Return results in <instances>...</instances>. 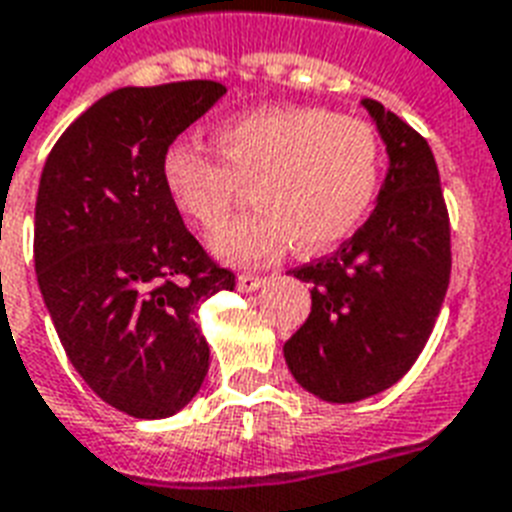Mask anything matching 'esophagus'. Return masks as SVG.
Segmentation results:
<instances>
[{"label": "esophagus", "instance_id": "esophagus-1", "mask_svg": "<svg viewBox=\"0 0 512 512\" xmlns=\"http://www.w3.org/2000/svg\"><path fill=\"white\" fill-rule=\"evenodd\" d=\"M267 283V277L261 275H251V272H243V275L237 277V288L243 293H251L256 291V288H261V285Z\"/></svg>", "mask_w": 512, "mask_h": 512}]
</instances>
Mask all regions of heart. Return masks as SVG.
<instances>
[{
	"instance_id": "obj_1",
	"label": "heart",
	"mask_w": 512,
	"mask_h": 512,
	"mask_svg": "<svg viewBox=\"0 0 512 512\" xmlns=\"http://www.w3.org/2000/svg\"><path fill=\"white\" fill-rule=\"evenodd\" d=\"M218 154L176 141L162 154V184L178 211L205 232L235 216L243 186L253 208L213 240L235 264L275 259L285 245L318 253L363 224L384 173L374 122L320 106H272L237 114L216 128Z\"/></svg>"
}]
</instances>
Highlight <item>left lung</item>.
Wrapping results in <instances>:
<instances>
[{"mask_svg": "<svg viewBox=\"0 0 512 512\" xmlns=\"http://www.w3.org/2000/svg\"><path fill=\"white\" fill-rule=\"evenodd\" d=\"M390 170L371 219L331 256L293 269L312 312L285 342L293 379L331 403L387 390L417 363L451 277V224L425 136L374 98Z\"/></svg>", "mask_w": 512, "mask_h": 512, "instance_id": "obj_1", "label": "left lung"}]
</instances>
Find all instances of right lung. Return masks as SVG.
Returning a JSON list of instances; mask_svg holds the SVG:
<instances>
[{
	"label": "right lung",
	"instance_id": "1",
	"mask_svg": "<svg viewBox=\"0 0 512 512\" xmlns=\"http://www.w3.org/2000/svg\"><path fill=\"white\" fill-rule=\"evenodd\" d=\"M224 93L213 79L112 90L63 130L39 178V291L71 366L130 417H170L197 395L211 350L194 312L235 288L160 173L165 149Z\"/></svg>",
	"mask_w": 512,
	"mask_h": 512
}]
</instances>
